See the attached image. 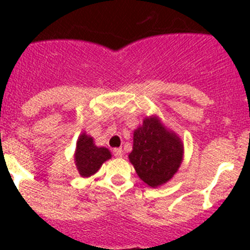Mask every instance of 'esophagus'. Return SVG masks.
<instances>
[{
	"label": "esophagus",
	"instance_id": "esophagus-1",
	"mask_svg": "<svg viewBox=\"0 0 250 250\" xmlns=\"http://www.w3.org/2000/svg\"><path fill=\"white\" fill-rule=\"evenodd\" d=\"M112 152H114V155L116 156V158H121V156H123V150L121 149H114Z\"/></svg>",
	"mask_w": 250,
	"mask_h": 250
}]
</instances>
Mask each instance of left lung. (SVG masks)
I'll return each mask as SVG.
<instances>
[{
	"mask_svg": "<svg viewBox=\"0 0 250 250\" xmlns=\"http://www.w3.org/2000/svg\"><path fill=\"white\" fill-rule=\"evenodd\" d=\"M129 159L139 178L155 188L170 180L178 171L183 159V144L174 132L161 125L158 118H146L134 131Z\"/></svg>",
	"mask_w": 250,
	"mask_h": 250,
	"instance_id": "8db88e82",
	"label": "left lung"
}]
</instances>
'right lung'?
<instances>
[{"label": "right lung", "instance_id": "1", "mask_svg": "<svg viewBox=\"0 0 250 250\" xmlns=\"http://www.w3.org/2000/svg\"><path fill=\"white\" fill-rule=\"evenodd\" d=\"M111 158V154L106 147L95 146L92 138L81 134L76 145L75 163L79 173L87 178L100 169L104 161Z\"/></svg>", "mask_w": 250, "mask_h": 250}]
</instances>
